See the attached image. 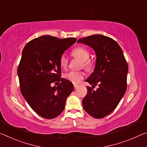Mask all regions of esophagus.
Wrapping results in <instances>:
<instances>
[{
    "instance_id": "34e87169",
    "label": "esophagus",
    "mask_w": 147,
    "mask_h": 147,
    "mask_svg": "<svg viewBox=\"0 0 147 147\" xmlns=\"http://www.w3.org/2000/svg\"><path fill=\"white\" fill-rule=\"evenodd\" d=\"M79 86L78 85H77V84H74V89H76L77 88H78Z\"/></svg>"
}]
</instances>
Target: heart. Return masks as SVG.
<instances>
[{
    "mask_svg": "<svg viewBox=\"0 0 147 147\" xmlns=\"http://www.w3.org/2000/svg\"><path fill=\"white\" fill-rule=\"evenodd\" d=\"M73 56L82 61L84 67L90 69L93 66V61L89 59L90 53L88 49L82 47H78L72 51ZM68 58L65 54H63L59 59V64L61 68L66 69L68 65ZM64 78L73 84H78L82 80L85 74L82 71H69L63 75Z\"/></svg>",
    "mask_w": 147,
    "mask_h": 147,
    "instance_id": "1",
    "label": "heart"
}]
</instances>
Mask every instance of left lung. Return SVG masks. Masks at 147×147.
<instances>
[{
  "label": "left lung",
  "instance_id": "left-lung-1",
  "mask_svg": "<svg viewBox=\"0 0 147 147\" xmlns=\"http://www.w3.org/2000/svg\"><path fill=\"white\" fill-rule=\"evenodd\" d=\"M78 43L85 44L93 49L96 54L94 71L86 82L92 84L94 90L87 87L88 93L82 100L83 108L89 115L101 119L116 108L126 90L128 67L123 52L117 42L102 35L79 39Z\"/></svg>",
  "mask_w": 147,
  "mask_h": 147
}]
</instances>
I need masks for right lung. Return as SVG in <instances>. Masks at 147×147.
Listing matches in <instances>:
<instances>
[{"mask_svg": "<svg viewBox=\"0 0 147 147\" xmlns=\"http://www.w3.org/2000/svg\"><path fill=\"white\" fill-rule=\"evenodd\" d=\"M76 41L74 38L43 36L24 47L17 69L20 88L29 106L42 117L51 119L60 115L73 91V84L61 78L59 59ZM55 81L61 82L52 87L51 83Z\"/></svg>", "mask_w": 147, "mask_h": 147, "instance_id": "obj_1", "label": "right lung"}]
</instances>
